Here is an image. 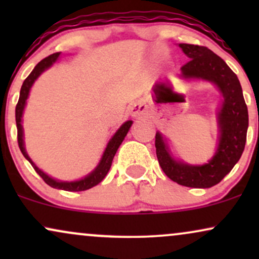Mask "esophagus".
<instances>
[{
  "instance_id": "obj_1",
  "label": "esophagus",
  "mask_w": 259,
  "mask_h": 259,
  "mask_svg": "<svg viewBox=\"0 0 259 259\" xmlns=\"http://www.w3.org/2000/svg\"><path fill=\"white\" fill-rule=\"evenodd\" d=\"M147 112V106L142 102H138L135 103L132 108H130V114L133 117H141V115L146 114Z\"/></svg>"
}]
</instances>
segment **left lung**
I'll list each match as a JSON object with an SVG mask.
<instances>
[{
    "mask_svg": "<svg viewBox=\"0 0 259 259\" xmlns=\"http://www.w3.org/2000/svg\"><path fill=\"white\" fill-rule=\"evenodd\" d=\"M190 59L181 67L186 79H204L218 86L224 96L219 112V146L212 159L204 165L177 162L168 153L162 135L156 134V153L165 175L179 185L207 189L217 185L239 162L246 144L248 111L239 79L223 59L209 49L198 45L179 44Z\"/></svg>",
    "mask_w": 259,
    "mask_h": 259,
    "instance_id": "1",
    "label": "left lung"
}]
</instances>
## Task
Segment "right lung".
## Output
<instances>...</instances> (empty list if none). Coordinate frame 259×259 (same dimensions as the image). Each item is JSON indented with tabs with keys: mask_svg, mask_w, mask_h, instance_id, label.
<instances>
[{
	"mask_svg": "<svg viewBox=\"0 0 259 259\" xmlns=\"http://www.w3.org/2000/svg\"><path fill=\"white\" fill-rule=\"evenodd\" d=\"M59 56V52L53 53V55L49 56V57L44 58L42 61L38 62L36 64V67L34 68V70L30 73V75L28 76L23 82L22 89H20V95H19V100H18V103L16 106V123H17V139H18V145H19L20 151H22L23 156L25 157L26 159L30 162V164L32 165V168L35 169V171L42 178V180L47 185H50L51 187H55V189H61V190H65V191H84V190L91 189V187L96 186L97 184H100L101 181L105 179V177L108 173L109 168L112 165V160L114 158L115 153H117L118 147L120 146V144L123 142L124 138L126 136L127 132H129L130 126H132L133 121L127 120L125 123L121 125L118 132L114 134V136L111 139V141L108 142L107 145L105 153H103L102 159H101L100 164L97 165V168L92 171L91 174H89L88 177H85L84 179L79 180V181H72V183H67V181H57L52 178H50L49 175L45 174L42 170H40L36 165L32 163V160L30 159V157L28 156V153L25 152L24 148V141H23V127H22V115H23V111H24L25 107V102L26 99L29 96V91H30V88L34 84V81L38 78L41 73L44 70H46L47 68H50L51 65L57 61Z\"/></svg>",
	"mask_w": 259,
	"mask_h": 259,
	"instance_id": "right-lung-1",
	"label": "right lung"
}]
</instances>
